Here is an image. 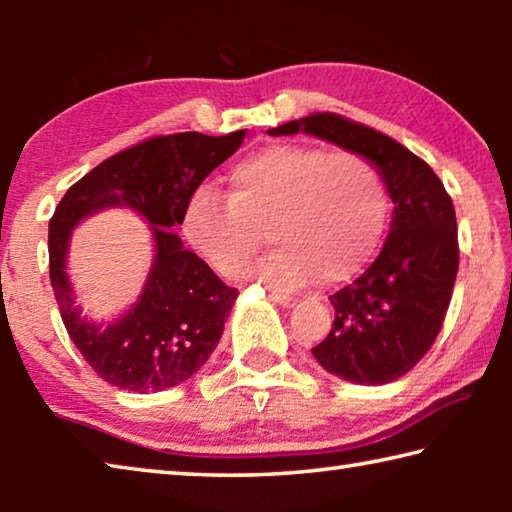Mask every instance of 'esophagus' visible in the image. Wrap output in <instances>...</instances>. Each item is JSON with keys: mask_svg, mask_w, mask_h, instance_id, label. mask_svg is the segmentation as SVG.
<instances>
[{"mask_svg": "<svg viewBox=\"0 0 512 512\" xmlns=\"http://www.w3.org/2000/svg\"><path fill=\"white\" fill-rule=\"evenodd\" d=\"M268 298L277 302V305L287 307V309L296 305V298H291V296H287V293H280V291H271V293H268Z\"/></svg>", "mask_w": 512, "mask_h": 512, "instance_id": "obj_1", "label": "esophagus"}]
</instances>
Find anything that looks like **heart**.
Masks as SVG:
<instances>
[{
	"label": "heart",
	"instance_id": "b5f03b06",
	"mask_svg": "<svg viewBox=\"0 0 512 512\" xmlns=\"http://www.w3.org/2000/svg\"><path fill=\"white\" fill-rule=\"evenodd\" d=\"M228 185V194L196 187L183 210L187 244L225 277L244 271L264 246L266 228L275 246L250 275L280 289L348 280L384 237L388 189L363 155L271 144L241 158Z\"/></svg>",
	"mask_w": 512,
	"mask_h": 512
}]
</instances>
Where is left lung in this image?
Segmentation results:
<instances>
[{
  "instance_id": "obj_1",
  "label": "left lung",
  "mask_w": 512,
  "mask_h": 512,
  "mask_svg": "<svg viewBox=\"0 0 512 512\" xmlns=\"http://www.w3.org/2000/svg\"><path fill=\"white\" fill-rule=\"evenodd\" d=\"M316 135L375 164L395 205L391 232L366 273L334 296V323L316 361L352 384L379 386L406 375L436 341L458 273L452 196L427 162L393 137L314 112L268 135Z\"/></svg>"
}]
</instances>
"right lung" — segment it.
<instances>
[{
    "instance_id": "right-lung-1",
    "label": "right lung",
    "mask_w": 512,
    "mask_h": 512,
    "mask_svg": "<svg viewBox=\"0 0 512 512\" xmlns=\"http://www.w3.org/2000/svg\"><path fill=\"white\" fill-rule=\"evenodd\" d=\"M246 131L158 135L103 160L67 189L49 221V277L69 339L108 384L133 393L178 386L201 370L223 334L237 289L183 248L176 228L194 189L235 153ZM106 206H131L152 225L156 259L143 296L106 326L73 305L64 259L73 225Z\"/></svg>"
}]
</instances>
